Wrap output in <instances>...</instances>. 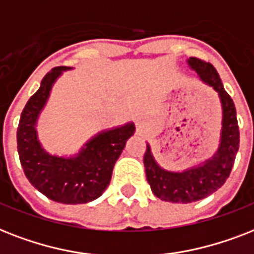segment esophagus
Here are the masks:
<instances>
[{"label": "esophagus", "mask_w": 254, "mask_h": 254, "mask_svg": "<svg viewBox=\"0 0 254 254\" xmlns=\"http://www.w3.org/2000/svg\"><path fill=\"white\" fill-rule=\"evenodd\" d=\"M136 125L139 126V127H141V126L144 125V121H143V119H141V118H137V119H136Z\"/></svg>", "instance_id": "obj_1"}]
</instances>
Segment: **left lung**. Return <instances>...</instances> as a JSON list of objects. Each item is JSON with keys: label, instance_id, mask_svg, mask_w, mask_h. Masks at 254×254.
<instances>
[{"label": "left lung", "instance_id": "1", "mask_svg": "<svg viewBox=\"0 0 254 254\" xmlns=\"http://www.w3.org/2000/svg\"><path fill=\"white\" fill-rule=\"evenodd\" d=\"M188 64L204 84L218 93L222 105V129L218 151L214 156L182 172H172L161 168L153 157L151 145L147 143L144 166L148 184L151 185L152 192L157 198L172 203L196 202L222 188L230 177L240 143L235 103L224 90L216 69L210 63L196 58L188 59Z\"/></svg>", "mask_w": 254, "mask_h": 254}]
</instances>
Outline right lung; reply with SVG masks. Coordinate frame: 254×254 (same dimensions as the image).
Returning a JSON list of instances; mask_svg holds the SVG:
<instances>
[{
    "label": "right lung",
    "instance_id": "obj_1",
    "mask_svg": "<svg viewBox=\"0 0 254 254\" xmlns=\"http://www.w3.org/2000/svg\"><path fill=\"white\" fill-rule=\"evenodd\" d=\"M69 66H56L42 80L40 88L26 103L17 131L19 160L26 177L47 198L64 204L88 203L102 195L110 184L117 160L135 125L101 131L69 157L47 152L36 132V123L50 98L52 86Z\"/></svg>",
    "mask_w": 254,
    "mask_h": 254
}]
</instances>
